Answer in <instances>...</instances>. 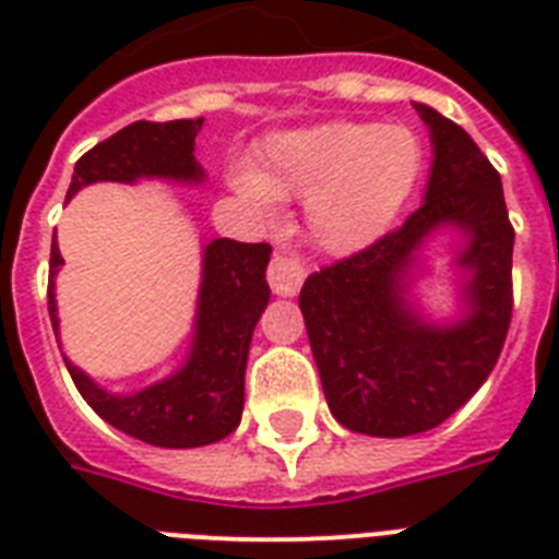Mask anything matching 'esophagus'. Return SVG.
Here are the masks:
<instances>
[{
    "label": "esophagus",
    "instance_id": "obj_1",
    "mask_svg": "<svg viewBox=\"0 0 559 559\" xmlns=\"http://www.w3.org/2000/svg\"><path fill=\"white\" fill-rule=\"evenodd\" d=\"M266 278H270V287L275 296L293 298L298 289H301L305 270H301V263L293 261V258H272Z\"/></svg>",
    "mask_w": 559,
    "mask_h": 559
}]
</instances>
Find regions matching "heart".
Returning <instances> with one entry per match:
<instances>
[{"label": "heart", "mask_w": 559, "mask_h": 559, "mask_svg": "<svg viewBox=\"0 0 559 559\" xmlns=\"http://www.w3.org/2000/svg\"><path fill=\"white\" fill-rule=\"evenodd\" d=\"M420 165V144L406 127L328 121L266 139L254 168L228 174V188L258 214H272L275 200H305L310 240L345 258L389 231Z\"/></svg>", "instance_id": "b5f03b06"}]
</instances>
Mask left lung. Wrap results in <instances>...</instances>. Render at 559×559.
<instances>
[{
    "label": "left lung",
    "mask_w": 559,
    "mask_h": 559,
    "mask_svg": "<svg viewBox=\"0 0 559 559\" xmlns=\"http://www.w3.org/2000/svg\"><path fill=\"white\" fill-rule=\"evenodd\" d=\"M432 139L424 205L366 252L316 272L298 296L331 415L373 438L443 424L493 371L511 324L513 228L502 179L455 121L415 100ZM456 243L453 313L419 301L425 246Z\"/></svg>",
    "instance_id": "left-lung-1"
}]
</instances>
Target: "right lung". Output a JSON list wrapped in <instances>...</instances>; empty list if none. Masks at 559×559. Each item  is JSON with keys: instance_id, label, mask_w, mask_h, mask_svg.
Returning <instances> with one entry per match:
<instances>
[{"instance_id": "1", "label": "right lung", "mask_w": 559, "mask_h": 559, "mask_svg": "<svg viewBox=\"0 0 559 559\" xmlns=\"http://www.w3.org/2000/svg\"><path fill=\"white\" fill-rule=\"evenodd\" d=\"M202 118L182 121H135L118 130L107 142L95 144L74 165L72 186L66 200L95 182H124L135 186L142 179H159L174 186H202L205 170L193 156ZM272 249L266 243H237L228 237L202 240L200 289L193 310L191 345L177 371L130 394L107 391L98 380L78 368L69 357L81 397L98 412L109 426L130 438L165 447L191 450L223 441L240 426L243 415L246 359L252 345L254 324L270 301L266 266ZM63 254L51 243L48 270V313L60 342L57 316V272Z\"/></svg>"}]
</instances>
